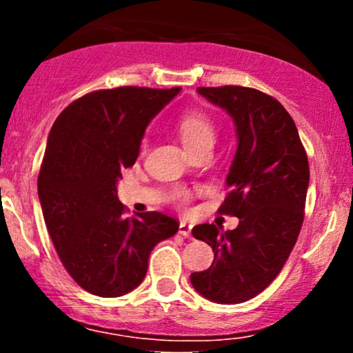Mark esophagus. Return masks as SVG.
<instances>
[{
	"label": "esophagus",
	"mask_w": 353,
	"mask_h": 353,
	"mask_svg": "<svg viewBox=\"0 0 353 353\" xmlns=\"http://www.w3.org/2000/svg\"><path fill=\"white\" fill-rule=\"evenodd\" d=\"M179 234L182 237L190 239V237H192V228H190L188 222H181V224H179Z\"/></svg>",
	"instance_id": "esophagus-1"
}]
</instances>
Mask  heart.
I'll return each instance as SVG.
<instances>
[{
  "mask_svg": "<svg viewBox=\"0 0 353 353\" xmlns=\"http://www.w3.org/2000/svg\"><path fill=\"white\" fill-rule=\"evenodd\" d=\"M179 136L184 148L188 149V152H194L197 149L204 148V145H212L214 139H216V128L214 123L209 119V116H205L204 112L192 111L188 112L181 117L179 121ZM176 201H179L181 204L188 202L189 194L188 190L177 189L174 192Z\"/></svg>",
  "mask_w": 353,
  "mask_h": 353,
  "instance_id": "obj_1",
  "label": "heart"
}]
</instances>
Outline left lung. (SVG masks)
Listing matches in <instances>:
<instances>
[{
	"label": "left lung",
	"instance_id": "left-lung-1",
	"mask_svg": "<svg viewBox=\"0 0 353 353\" xmlns=\"http://www.w3.org/2000/svg\"><path fill=\"white\" fill-rule=\"evenodd\" d=\"M197 92L236 124L237 151L225 179L230 192L219 212L239 217V225L225 232L214 224L192 229L212 247L214 262L190 274V283L202 297L230 305L261 294L292 252L303 222L309 161L294 119L272 96L242 86Z\"/></svg>",
	"mask_w": 353,
	"mask_h": 353
}]
</instances>
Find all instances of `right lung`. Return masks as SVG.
Masks as SVG:
<instances>
[{"mask_svg":"<svg viewBox=\"0 0 353 353\" xmlns=\"http://www.w3.org/2000/svg\"><path fill=\"white\" fill-rule=\"evenodd\" d=\"M181 88L123 86L72 101L48 136L38 196L64 269L99 297H119L144 281L151 250L179 229L161 212L125 219L117 181L134 165L151 119Z\"/></svg>","mask_w":353,"mask_h":353,"instance_id":"add662e5","label":"right lung"}]
</instances>
